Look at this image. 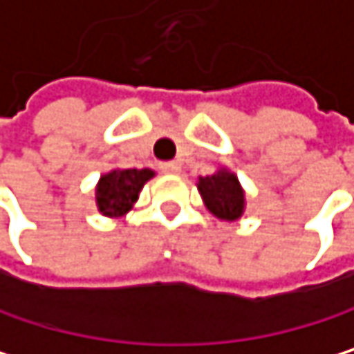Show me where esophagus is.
Listing matches in <instances>:
<instances>
[{"label":"esophagus","mask_w":354,"mask_h":354,"mask_svg":"<svg viewBox=\"0 0 354 354\" xmlns=\"http://www.w3.org/2000/svg\"><path fill=\"white\" fill-rule=\"evenodd\" d=\"M159 167H161L163 174H180V169H183L178 161H163Z\"/></svg>","instance_id":"esophagus-1"}]
</instances>
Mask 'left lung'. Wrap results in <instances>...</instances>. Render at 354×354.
<instances>
[{
  "label": "left lung",
  "mask_w": 354,
  "mask_h": 354,
  "mask_svg": "<svg viewBox=\"0 0 354 354\" xmlns=\"http://www.w3.org/2000/svg\"><path fill=\"white\" fill-rule=\"evenodd\" d=\"M199 193L205 201V207L220 220H239L245 212V193L241 189L239 178L228 171L220 169L214 176H201Z\"/></svg>",
  "instance_id": "1"
}]
</instances>
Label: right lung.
I'll list each match as a JSON object with an SVG mask.
<instances>
[{"instance_id":"add662e5","label":"right lung","mask_w":354,"mask_h":354,"mask_svg":"<svg viewBox=\"0 0 354 354\" xmlns=\"http://www.w3.org/2000/svg\"><path fill=\"white\" fill-rule=\"evenodd\" d=\"M153 169H113L97 185V207L103 216L120 218L128 214L138 199L140 189L149 178H153Z\"/></svg>"}]
</instances>
